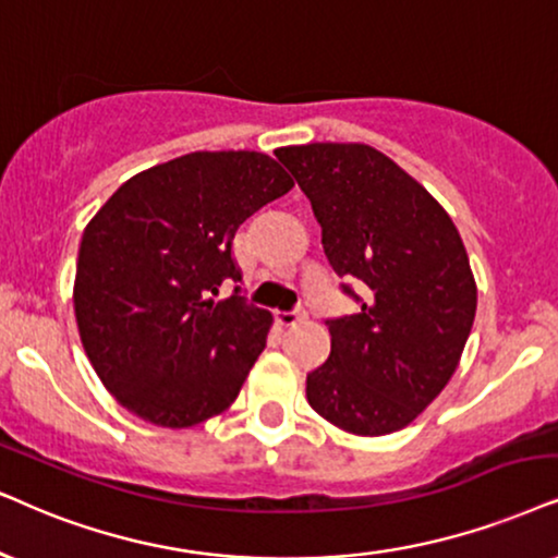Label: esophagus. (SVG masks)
I'll use <instances>...</instances> for the list:
<instances>
[{
    "mask_svg": "<svg viewBox=\"0 0 558 558\" xmlns=\"http://www.w3.org/2000/svg\"><path fill=\"white\" fill-rule=\"evenodd\" d=\"M306 319V312L303 308H293V312H283L275 316V322L280 324V327H295V324H301Z\"/></svg>",
    "mask_w": 558,
    "mask_h": 558,
    "instance_id": "34e87169",
    "label": "esophagus"
}]
</instances>
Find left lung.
<instances>
[{"instance_id": "left-lung-1", "label": "left lung", "mask_w": 558, "mask_h": 558, "mask_svg": "<svg viewBox=\"0 0 558 558\" xmlns=\"http://www.w3.org/2000/svg\"><path fill=\"white\" fill-rule=\"evenodd\" d=\"M275 157L312 201L342 293L361 303L327 319L331 350L306 376L308 404L352 435L397 433L446 389L471 335L466 246L440 203L373 146H286Z\"/></svg>"}]
</instances>
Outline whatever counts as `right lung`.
<instances>
[{
  "mask_svg": "<svg viewBox=\"0 0 558 558\" xmlns=\"http://www.w3.org/2000/svg\"><path fill=\"white\" fill-rule=\"evenodd\" d=\"M293 187L259 151H195L146 169L84 229L74 314L112 397L159 427H193L231 407L265 350L272 316L242 288L234 236Z\"/></svg>",
  "mask_w": 558,
  "mask_h": 558,
  "instance_id": "add662e5",
  "label": "right lung"
}]
</instances>
